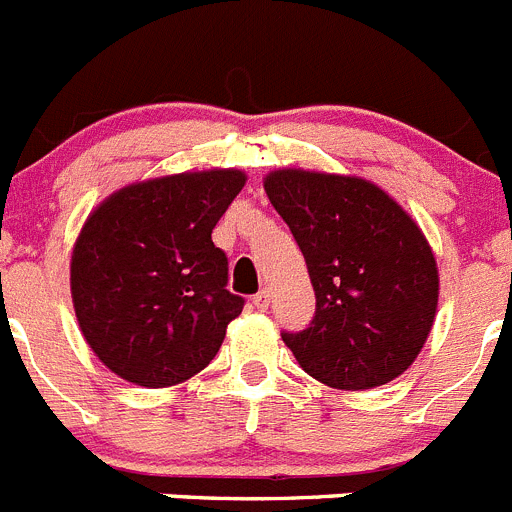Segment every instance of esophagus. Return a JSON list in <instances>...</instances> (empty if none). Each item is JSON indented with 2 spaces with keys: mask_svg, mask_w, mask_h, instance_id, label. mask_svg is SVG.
Returning <instances> with one entry per match:
<instances>
[{
  "mask_svg": "<svg viewBox=\"0 0 512 512\" xmlns=\"http://www.w3.org/2000/svg\"><path fill=\"white\" fill-rule=\"evenodd\" d=\"M269 302H271L269 289H261V292L253 297V307L259 309V312H266V309H269Z\"/></svg>",
  "mask_w": 512,
  "mask_h": 512,
  "instance_id": "esophagus-1",
  "label": "esophagus"
}]
</instances>
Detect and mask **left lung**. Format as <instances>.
Here are the masks:
<instances>
[{"label": "left lung", "mask_w": 512, "mask_h": 512, "mask_svg": "<svg viewBox=\"0 0 512 512\" xmlns=\"http://www.w3.org/2000/svg\"><path fill=\"white\" fill-rule=\"evenodd\" d=\"M264 190L317 297L312 325L281 335L299 368L340 391L391 383L437 317L439 266L419 223L365 177L281 167Z\"/></svg>", "instance_id": "obj_1"}]
</instances>
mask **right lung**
I'll return each instance as SVG.
<instances>
[{"instance_id": "add662e5", "label": "right lung", "mask_w": 512, "mask_h": 512, "mask_svg": "<svg viewBox=\"0 0 512 512\" xmlns=\"http://www.w3.org/2000/svg\"><path fill=\"white\" fill-rule=\"evenodd\" d=\"M243 185L233 167L149 177L91 210L70 253V297L111 373L170 388L215 358L243 299L225 289L228 259L210 233Z\"/></svg>"}]
</instances>
